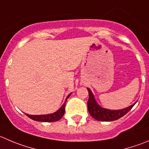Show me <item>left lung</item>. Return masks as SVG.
I'll return each mask as SVG.
<instances>
[{
	"mask_svg": "<svg viewBox=\"0 0 149 149\" xmlns=\"http://www.w3.org/2000/svg\"><path fill=\"white\" fill-rule=\"evenodd\" d=\"M87 89L89 93V99L87 103L88 110L91 116L97 121H112L119 119L122 116L127 114L137 102H136L132 105L129 106L126 108L121 109V110H109V109L101 107L95 100V97L91 90L88 88H87Z\"/></svg>",
	"mask_w": 149,
	"mask_h": 149,
	"instance_id": "8db88e82",
	"label": "left lung"
}]
</instances>
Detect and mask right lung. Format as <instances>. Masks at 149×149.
Returning a JSON list of instances; mask_svg holds the SVG:
<instances>
[{
	"label": "right lung",
	"mask_w": 149,
	"mask_h": 149,
	"mask_svg": "<svg viewBox=\"0 0 149 149\" xmlns=\"http://www.w3.org/2000/svg\"><path fill=\"white\" fill-rule=\"evenodd\" d=\"M71 93H69L66 98L64 103L63 105L58 109L56 112L53 113H50V114H46V115H29L26 114L28 117L31 118L32 120H34L36 121H41V122H54V121H57L60 120L64 115L65 113V104H66V102L67 99L70 97Z\"/></svg>",
	"instance_id": "add662e5"
}]
</instances>
